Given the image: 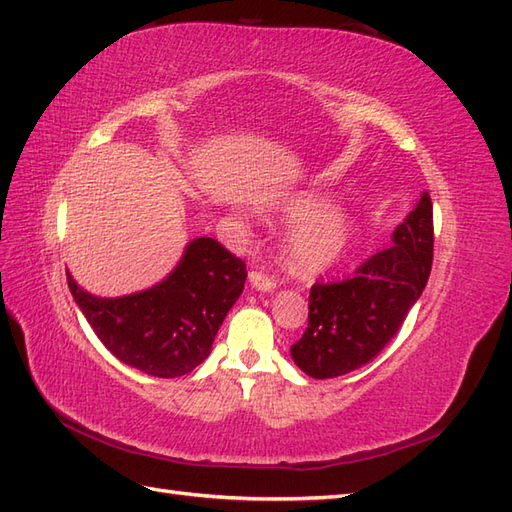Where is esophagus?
<instances>
[{"label": "esophagus", "instance_id": "esophagus-1", "mask_svg": "<svg viewBox=\"0 0 512 512\" xmlns=\"http://www.w3.org/2000/svg\"><path fill=\"white\" fill-rule=\"evenodd\" d=\"M248 279H251L253 288L261 290V292H270V290L277 288V281L272 279V277H268V275H264V272H259V270H251V275H248Z\"/></svg>", "mask_w": 512, "mask_h": 512}]
</instances>
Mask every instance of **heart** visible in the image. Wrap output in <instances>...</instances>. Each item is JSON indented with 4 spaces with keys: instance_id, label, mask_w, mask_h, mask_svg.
<instances>
[{
    "instance_id": "b5f03b06",
    "label": "heart",
    "mask_w": 512,
    "mask_h": 512,
    "mask_svg": "<svg viewBox=\"0 0 512 512\" xmlns=\"http://www.w3.org/2000/svg\"><path fill=\"white\" fill-rule=\"evenodd\" d=\"M285 213L292 220H303L290 235L288 257L301 275H316L338 261L349 251L353 222L340 207L323 209V200L301 196L292 200Z\"/></svg>"
}]
</instances>
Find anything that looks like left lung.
Returning a JSON list of instances; mask_svg holds the SVG:
<instances>
[{"label": "left lung", "instance_id": "1", "mask_svg": "<svg viewBox=\"0 0 512 512\" xmlns=\"http://www.w3.org/2000/svg\"><path fill=\"white\" fill-rule=\"evenodd\" d=\"M432 257V198L423 192L388 248L368 257L353 277L312 285L307 329L290 349L296 366L314 379H329L371 362L419 301Z\"/></svg>", "mask_w": 512, "mask_h": 512}]
</instances>
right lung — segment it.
Here are the masks:
<instances>
[{
	"label": "right lung",
	"instance_id": "add662e5",
	"mask_svg": "<svg viewBox=\"0 0 512 512\" xmlns=\"http://www.w3.org/2000/svg\"><path fill=\"white\" fill-rule=\"evenodd\" d=\"M244 281V261L211 237L189 244L168 279L120 299L85 292L67 272L71 296L104 347L154 377L187 375L207 358Z\"/></svg>",
	"mask_w": 512,
	"mask_h": 512
}]
</instances>
